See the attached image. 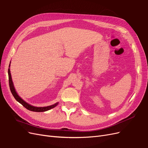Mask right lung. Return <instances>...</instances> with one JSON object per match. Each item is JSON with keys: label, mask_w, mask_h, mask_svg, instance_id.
<instances>
[{"label": "right lung", "mask_w": 148, "mask_h": 148, "mask_svg": "<svg viewBox=\"0 0 148 148\" xmlns=\"http://www.w3.org/2000/svg\"><path fill=\"white\" fill-rule=\"evenodd\" d=\"M10 66V64L9 65V67ZM8 79H9V86H10V90L12 92V94L13 95V97H14V99H16L19 103H21L23 106H24L25 108L32 111H35V112H44L46 111L49 110L51 109H52L53 108H54L55 106H56L58 104V103H55L53 105H50V106H45V107H36L32 105H30V104L27 103V102L23 100L18 95V94H17L16 90L14 89V87L13 86V83L12 81V76H11V73H10V69H8Z\"/></svg>", "instance_id": "1"}]
</instances>
